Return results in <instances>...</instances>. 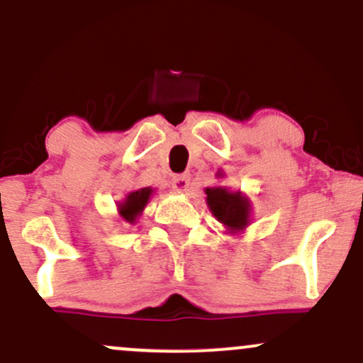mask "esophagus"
Returning <instances> with one entry per match:
<instances>
[{"label": "esophagus", "instance_id": "esophagus-1", "mask_svg": "<svg viewBox=\"0 0 363 363\" xmlns=\"http://www.w3.org/2000/svg\"><path fill=\"white\" fill-rule=\"evenodd\" d=\"M187 187H189V176H187V174L174 176L172 189L176 191V193H187Z\"/></svg>", "mask_w": 363, "mask_h": 363}]
</instances>
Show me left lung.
Returning <instances> with one entry per match:
<instances>
[{"label": "left lung", "mask_w": 363, "mask_h": 363, "mask_svg": "<svg viewBox=\"0 0 363 363\" xmlns=\"http://www.w3.org/2000/svg\"><path fill=\"white\" fill-rule=\"evenodd\" d=\"M216 177L222 179V169L216 170ZM206 205L213 216L223 225L227 234L240 235L251 225L252 205L251 199L242 191H232L225 186L206 187Z\"/></svg>", "instance_id": "left-lung-1"}]
</instances>
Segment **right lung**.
<instances>
[{
  "label": "right lung",
  "mask_w": 363,
  "mask_h": 363,
  "mask_svg": "<svg viewBox=\"0 0 363 363\" xmlns=\"http://www.w3.org/2000/svg\"><path fill=\"white\" fill-rule=\"evenodd\" d=\"M153 193H155V189H152V187H141V189L131 191L123 201L118 203V213L121 218L126 223H136V220L143 213L145 206L152 199Z\"/></svg>",
  "instance_id": "right-lung-1"
}]
</instances>
